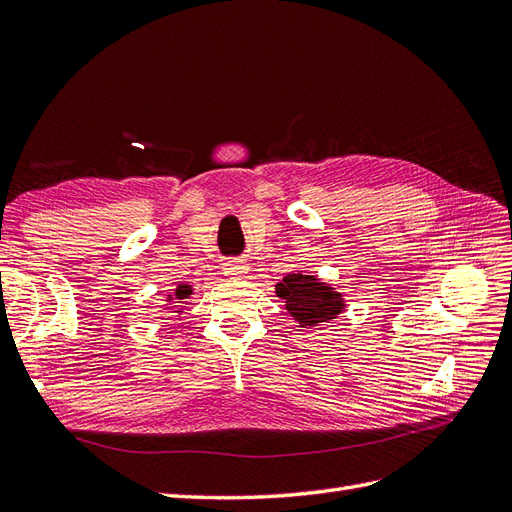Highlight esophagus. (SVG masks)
I'll return each instance as SVG.
<instances>
[{
    "label": "esophagus",
    "instance_id": "obj_1",
    "mask_svg": "<svg viewBox=\"0 0 512 512\" xmlns=\"http://www.w3.org/2000/svg\"><path fill=\"white\" fill-rule=\"evenodd\" d=\"M243 273H247L245 260H239V258H228V260L224 262V275H228V277H241Z\"/></svg>",
    "mask_w": 512,
    "mask_h": 512
}]
</instances>
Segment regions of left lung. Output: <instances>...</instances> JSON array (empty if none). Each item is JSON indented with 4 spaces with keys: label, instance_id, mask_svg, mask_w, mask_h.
Masks as SVG:
<instances>
[{
    "label": "left lung",
    "instance_id": "obj_1",
    "mask_svg": "<svg viewBox=\"0 0 512 512\" xmlns=\"http://www.w3.org/2000/svg\"><path fill=\"white\" fill-rule=\"evenodd\" d=\"M275 294L286 301L288 314L301 327H316L329 322L344 312V299L329 284L318 282L316 275L288 273L282 282L275 284Z\"/></svg>",
    "mask_w": 512,
    "mask_h": 512
}]
</instances>
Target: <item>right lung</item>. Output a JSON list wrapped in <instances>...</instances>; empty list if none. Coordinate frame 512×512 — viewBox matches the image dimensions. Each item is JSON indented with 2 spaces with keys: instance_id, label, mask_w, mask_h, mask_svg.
I'll use <instances>...</instances> for the list:
<instances>
[{
  "instance_id": "right-lung-1",
  "label": "right lung",
  "mask_w": 512,
  "mask_h": 512,
  "mask_svg": "<svg viewBox=\"0 0 512 512\" xmlns=\"http://www.w3.org/2000/svg\"><path fill=\"white\" fill-rule=\"evenodd\" d=\"M190 294H192V286L190 284H179L173 294H168V303H181L183 299H188Z\"/></svg>"
}]
</instances>
